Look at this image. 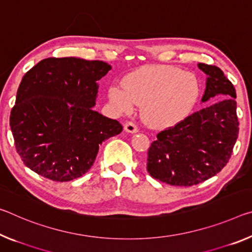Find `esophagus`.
I'll return each mask as SVG.
<instances>
[{
	"instance_id": "1",
	"label": "esophagus",
	"mask_w": 252,
	"mask_h": 252,
	"mask_svg": "<svg viewBox=\"0 0 252 252\" xmlns=\"http://www.w3.org/2000/svg\"><path fill=\"white\" fill-rule=\"evenodd\" d=\"M125 130L129 133H137L139 131V127L134 122H126L125 126Z\"/></svg>"
}]
</instances>
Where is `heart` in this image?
I'll list each match as a JSON object with an SVG mask.
<instances>
[{
  "label": "heart",
  "mask_w": 252,
  "mask_h": 252,
  "mask_svg": "<svg viewBox=\"0 0 252 252\" xmlns=\"http://www.w3.org/2000/svg\"><path fill=\"white\" fill-rule=\"evenodd\" d=\"M198 83L193 74L176 67L147 66L127 75L125 86H111L110 98L120 110L130 112L143 104L147 121L170 126L186 118L197 101Z\"/></svg>",
  "instance_id": "heart-1"
}]
</instances>
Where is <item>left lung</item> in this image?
<instances>
[{
    "mask_svg": "<svg viewBox=\"0 0 252 252\" xmlns=\"http://www.w3.org/2000/svg\"><path fill=\"white\" fill-rule=\"evenodd\" d=\"M206 74L202 103L183 121L157 134L148 150L151 177L173 186H193L223 169L239 134L235 90L217 66L198 63Z\"/></svg>",
    "mask_w": 252,
    "mask_h": 252,
    "instance_id": "obj_1",
    "label": "left lung"
}]
</instances>
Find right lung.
Instances as JSON below:
<instances>
[{
    "mask_svg": "<svg viewBox=\"0 0 252 252\" xmlns=\"http://www.w3.org/2000/svg\"><path fill=\"white\" fill-rule=\"evenodd\" d=\"M107 63L65 57L39 62L23 76L11 111L14 145L25 165L55 182L82 177L102 142L121 133L117 120L94 111Z\"/></svg>",
    "mask_w": 252,
    "mask_h": 252,
    "instance_id": "add662e5",
    "label": "right lung"
}]
</instances>
